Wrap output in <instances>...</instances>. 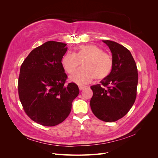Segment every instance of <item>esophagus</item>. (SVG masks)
I'll list each match as a JSON object with an SVG mask.
<instances>
[{
    "label": "esophagus",
    "mask_w": 158,
    "mask_h": 158,
    "mask_svg": "<svg viewBox=\"0 0 158 158\" xmlns=\"http://www.w3.org/2000/svg\"><path fill=\"white\" fill-rule=\"evenodd\" d=\"M79 89H80V90H82V89H84V88H87V86L86 85H79Z\"/></svg>",
    "instance_id": "1"
}]
</instances>
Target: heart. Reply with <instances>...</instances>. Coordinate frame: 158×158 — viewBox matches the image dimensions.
<instances>
[{"label": "heart", "instance_id": "heart-1", "mask_svg": "<svg viewBox=\"0 0 158 158\" xmlns=\"http://www.w3.org/2000/svg\"><path fill=\"white\" fill-rule=\"evenodd\" d=\"M83 61L84 66L71 76V80L78 84L90 82L94 78L101 80L111 74L113 60L112 57L95 45L90 44L78 47L77 53L68 52L61 63L66 73H73Z\"/></svg>", "mask_w": 158, "mask_h": 158}]
</instances>
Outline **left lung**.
<instances>
[{
    "mask_svg": "<svg viewBox=\"0 0 158 158\" xmlns=\"http://www.w3.org/2000/svg\"><path fill=\"white\" fill-rule=\"evenodd\" d=\"M111 50L113 66L111 74L101 83L91 86L90 107L95 116L106 122L123 117L136 98L138 70L130 51L118 43L103 41Z\"/></svg>",
    "mask_w": 158,
    "mask_h": 158,
    "instance_id": "left-lung-1",
    "label": "left lung"
}]
</instances>
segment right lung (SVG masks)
Returning <instances> with one entry per match:
<instances>
[{"instance_id": "add662e5", "label": "right lung", "mask_w": 158, "mask_h": 158, "mask_svg": "<svg viewBox=\"0 0 158 158\" xmlns=\"http://www.w3.org/2000/svg\"><path fill=\"white\" fill-rule=\"evenodd\" d=\"M67 49L63 43L47 41L32 50L21 65L19 98L27 115L43 126L64 121L79 94L77 84H66L61 60Z\"/></svg>"}]
</instances>
